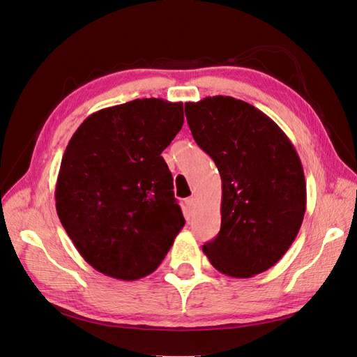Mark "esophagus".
I'll use <instances>...</instances> for the list:
<instances>
[{"label":"esophagus","mask_w":357,"mask_h":357,"mask_svg":"<svg viewBox=\"0 0 357 357\" xmlns=\"http://www.w3.org/2000/svg\"><path fill=\"white\" fill-rule=\"evenodd\" d=\"M185 205H187L188 209H193V208L196 206V197H193V196L188 197V199L185 200Z\"/></svg>","instance_id":"obj_1"}]
</instances>
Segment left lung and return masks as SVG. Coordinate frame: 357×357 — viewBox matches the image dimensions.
<instances>
[{"label": "left lung", "instance_id": "1", "mask_svg": "<svg viewBox=\"0 0 357 357\" xmlns=\"http://www.w3.org/2000/svg\"><path fill=\"white\" fill-rule=\"evenodd\" d=\"M185 116L222 176L220 232L204 244V253L231 278L268 270L296 240L306 211L294 146L267 114L232 96L187 102Z\"/></svg>", "mask_w": 357, "mask_h": 357}]
</instances>
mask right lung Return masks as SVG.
Masks as SVG:
<instances>
[{"label": "right lung", "mask_w": 357, "mask_h": 357, "mask_svg": "<svg viewBox=\"0 0 357 357\" xmlns=\"http://www.w3.org/2000/svg\"><path fill=\"white\" fill-rule=\"evenodd\" d=\"M184 123L182 102L134 99L78 126L56 185L60 222L95 270L137 280L157 270L185 220L161 152Z\"/></svg>", "instance_id": "obj_1"}]
</instances>
